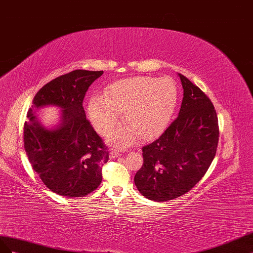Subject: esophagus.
I'll use <instances>...</instances> for the list:
<instances>
[{
  "instance_id": "1",
  "label": "esophagus",
  "mask_w": 253,
  "mask_h": 253,
  "mask_svg": "<svg viewBox=\"0 0 253 253\" xmlns=\"http://www.w3.org/2000/svg\"><path fill=\"white\" fill-rule=\"evenodd\" d=\"M121 155H122V154L120 153V151L115 150V149H112L111 153H110V157H111V158H118V157H120Z\"/></svg>"
}]
</instances>
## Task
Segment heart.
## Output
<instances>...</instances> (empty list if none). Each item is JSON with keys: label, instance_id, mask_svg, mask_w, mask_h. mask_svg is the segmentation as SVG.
<instances>
[{"label": "heart", "instance_id": "obj_1", "mask_svg": "<svg viewBox=\"0 0 253 253\" xmlns=\"http://www.w3.org/2000/svg\"><path fill=\"white\" fill-rule=\"evenodd\" d=\"M178 103V88L170 78L132 77L108 85L103 96H93L88 106L90 119L104 135L111 134L120 123L127 124L112 142L130 146L141 135L151 139L169 126Z\"/></svg>", "mask_w": 253, "mask_h": 253}]
</instances>
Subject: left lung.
Masks as SVG:
<instances>
[{
	"mask_svg": "<svg viewBox=\"0 0 253 253\" xmlns=\"http://www.w3.org/2000/svg\"><path fill=\"white\" fill-rule=\"evenodd\" d=\"M183 99L179 115L159 138L143 146V165L134 183L150 200L164 203L191 191L216 155L218 119L205 93L179 74Z\"/></svg>",
	"mask_w": 253,
	"mask_h": 253,
	"instance_id": "left-lung-1",
	"label": "left lung"
}]
</instances>
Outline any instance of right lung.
<instances>
[{
	"label": "right lung",
	"instance_id": "add662e5",
	"mask_svg": "<svg viewBox=\"0 0 253 253\" xmlns=\"http://www.w3.org/2000/svg\"><path fill=\"white\" fill-rule=\"evenodd\" d=\"M103 71L75 70L47 83L37 92L24 123V148L34 170L52 192L84 197L102 182V167L109 151L85 119V92ZM44 105L63 108L62 122L54 129L42 126L33 110Z\"/></svg>",
	"mask_w": 253,
	"mask_h": 253
}]
</instances>
